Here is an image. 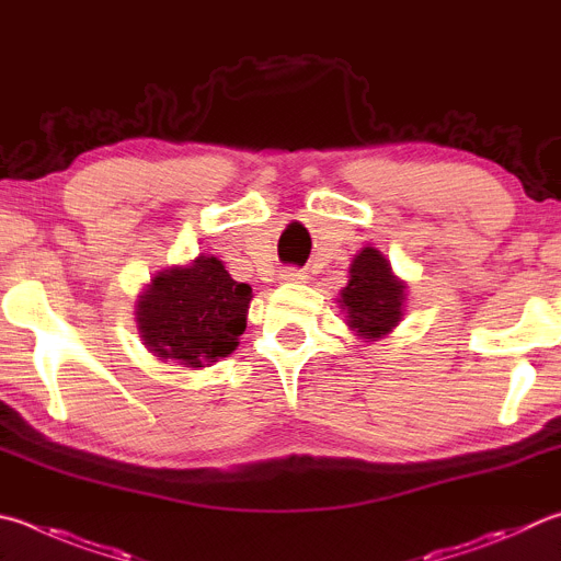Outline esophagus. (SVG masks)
<instances>
[{
    "label": "esophagus",
    "mask_w": 561,
    "mask_h": 561,
    "mask_svg": "<svg viewBox=\"0 0 561 561\" xmlns=\"http://www.w3.org/2000/svg\"><path fill=\"white\" fill-rule=\"evenodd\" d=\"M282 282H304L307 279V272L304 270H297V267H284L282 274H279Z\"/></svg>",
    "instance_id": "1"
}]
</instances>
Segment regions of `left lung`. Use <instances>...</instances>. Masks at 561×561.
Segmentation results:
<instances>
[{"label": "left lung", "instance_id": "1", "mask_svg": "<svg viewBox=\"0 0 561 561\" xmlns=\"http://www.w3.org/2000/svg\"><path fill=\"white\" fill-rule=\"evenodd\" d=\"M404 284L394 277L380 250L365 248L351 264L348 287L341 291V307L348 325L363 339H380L402 319Z\"/></svg>", "mask_w": 561, "mask_h": 561}]
</instances>
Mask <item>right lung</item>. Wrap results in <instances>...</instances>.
Here are the masks:
<instances>
[{
    "label": "right lung",
    "mask_w": 561,
    "mask_h": 561,
    "mask_svg": "<svg viewBox=\"0 0 561 561\" xmlns=\"http://www.w3.org/2000/svg\"><path fill=\"white\" fill-rule=\"evenodd\" d=\"M250 299V284L232 279L218 257L201 254L191 267L157 274L141 294V341L159 360L203 368L236 351L248 325Z\"/></svg>",
    "instance_id": "1"
}]
</instances>
